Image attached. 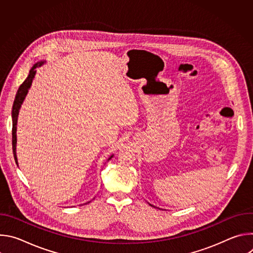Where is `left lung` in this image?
I'll use <instances>...</instances> for the list:
<instances>
[{
    "mask_svg": "<svg viewBox=\"0 0 253 253\" xmlns=\"http://www.w3.org/2000/svg\"><path fill=\"white\" fill-rule=\"evenodd\" d=\"M149 205H151V204H150V203H149ZM151 206H153V205H151ZM153 207H155V206H153Z\"/></svg>",
    "mask_w": 253,
    "mask_h": 253,
    "instance_id": "8db88e82",
    "label": "left lung"
}]
</instances>
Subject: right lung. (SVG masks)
I'll use <instances>...</instances> for the list:
<instances>
[{
    "instance_id": "1",
    "label": "right lung",
    "mask_w": 253,
    "mask_h": 253,
    "mask_svg": "<svg viewBox=\"0 0 253 253\" xmlns=\"http://www.w3.org/2000/svg\"><path fill=\"white\" fill-rule=\"evenodd\" d=\"M46 63V61H40L36 63L30 70V73L27 77V79L23 82V84L19 87L18 92L16 94L15 97V101L13 104V110H12V120H13V130H12V145H13V154H14V158L15 161L18 165V159H17V152H16V146H17V122H18V116H19V112L21 109V106L29 92V89L32 86V82L35 78L36 75V69L38 67H41L42 65H44ZM114 155H111L109 158H108V161H109ZM19 166V165H18ZM90 202V201H89ZM87 202V203H89ZM86 204V203H85Z\"/></svg>"
}]
</instances>
